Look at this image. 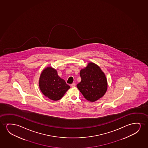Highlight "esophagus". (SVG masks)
I'll use <instances>...</instances> for the list:
<instances>
[{
  "mask_svg": "<svg viewBox=\"0 0 148 148\" xmlns=\"http://www.w3.org/2000/svg\"><path fill=\"white\" fill-rule=\"evenodd\" d=\"M75 86H76V84L74 83H72V84H71V87H75Z\"/></svg>",
  "mask_w": 148,
  "mask_h": 148,
  "instance_id": "esophagus-1",
  "label": "esophagus"
}]
</instances>
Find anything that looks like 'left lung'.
Masks as SVG:
<instances>
[{
    "instance_id": "obj_1",
    "label": "left lung",
    "mask_w": 148,
    "mask_h": 148,
    "mask_svg": "<svg viewBox=\"0 0 148 148\" xmlns=\"http://www.w3.org/2000/svg\"><path fill=\"white\" fill-rule=\"evenodd\" d=\"M81 80L77 87L83 97L88 101H97L105 95L108 82L105 73L95 63H88L80 72Z\"/></svg>"
}]
</instances>
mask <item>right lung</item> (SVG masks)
Instances as JSON below:
<instances>
[{
	"instance_id": "add662e5",
	"label": "right lung",
	"mask_w": 148,
	"mask_h": 148,
	"mask_svg": "<svg viewBox=\"0 0 148 148\" xmlns=\"http://www.w3.org/2000/svg\"><path fill=\"white\" fill-rule=\"evenodd\" d=\"M39 86L44 95L53 101H58L70 88L64 79L59 77L56 69L45 68L41 73Z\"/></svg>"
}]
</instances>
